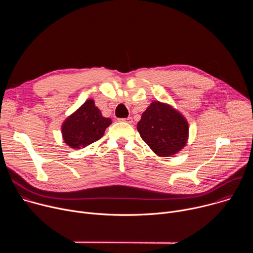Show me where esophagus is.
I'll return each mask as SVG.
<instances>
[{
    "mask_svg": "<svg viewBox=\"0 0 253 253\" xmlns=\"http://www.w3.org/2000/svg\"><path fill=\"white\" fill-rule=\"evenodd\" d=\"M120 121L126 122V123H132V122H133V119H132V117H127V118H122V119H120Z\"/></svg>",
    "mask_w": 253,
    "mask_h": 253,
    "instance_id": "1",
    "label": "esophagus"
}]
</instances>
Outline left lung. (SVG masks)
<instances>
[{
    "label": "left lung",
    "mask_w": 253,
    "mask_h": 253,
    "mask_svg": "<svg viewBox=\"0 0 253 253\" xmlns=\"http://www.w3.org/2000/svg\"><path fill=\"white\" fill-rule=\"evenodd\" d=\"M141 138L159 156L176 154L186 144L188 124L185 118L169 105L153 102L137 124Z\"/></svg>",
    "instance_id": "1"
}]
</instances>
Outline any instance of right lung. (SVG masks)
Returning <instances> with one entry per match:
<instances>
[{"label":"right lung","mask_w":253,"mask_h":253,"mask_svg":"<svg viewBox=\"0 0 253 253\" xmlns=\"http://www.w3.org/2000/svg\"><path fill=\"white\" fill-rule=\"evenodd\" d=\"M111 119L102 116L93 100L86 101L62 126L64 141L72 148L80 149L98 141Z\"/></svg>","instance_id":"right-lung-1"}]
</instances>
